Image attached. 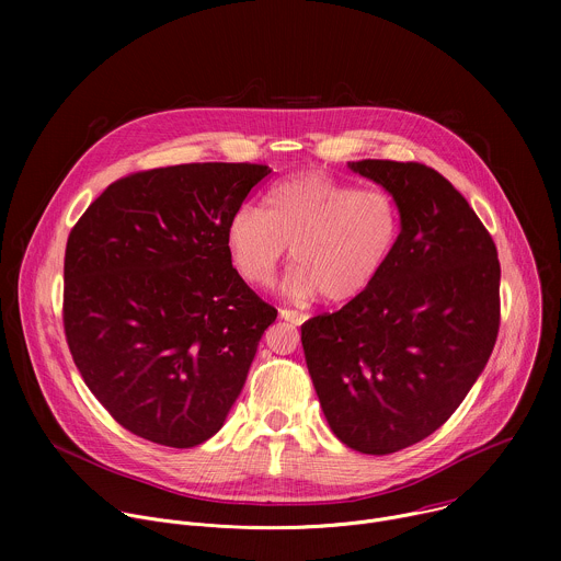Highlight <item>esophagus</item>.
I'll return each instance as SVG.
<instances>
[{
    "label": "esophagus",
    "mask_w": 561,
    "mask_h": 561,
    "mask_svg": "<svg viewBox=\"0 0 561 561\" xmlns=\"http://www.w3.org/2000/svg\"><path fill=\"white\" fill-rule=\"evenodd\" d=\"M279 314H282V319H286V322H290V324H304L306 319H308V314L306 312H301V310H293V308H282L279 310Z\"/></svg>",
    "instance_id": "esophagus-1"
}]
</instances>
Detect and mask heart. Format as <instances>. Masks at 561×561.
<instances>
[{
    "instance_id": "b5f03b06",
    "label": "heart",
    "mask_w": 561,
    "mask_h": 561,
    "mask_svg": "<svg viewBox=\"0 0 561 561\" xmlns=\"http://www.w3.org/2000/svg\"><path fill=\"white\" fill-rule=\"evenodd\" d=\"M402 234V206L386 188H359L322 171L275 184L262 202L226 224L228 257L247 284H273L290 247L286 290L329 301L364 295L390 262Z\"/></svg>"
}]
</instances>
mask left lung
Instances as JSON below:
<instances>
[{
  "mask_svg": "<svg viewBox=\"0 0 561 561\" xmlns=\"http://www.w3.org/2000/svg\"><path fill=\"white\" fill-rule=\"evenodd\" d=\"M351 169L402 206V234L379 279L301 327L306 366L331 431L390 455L433 435L463 402L500 333V260L466 197L417 162Z\"/></svg>",
  "mask_w": 561,
  "mask_h": 561,
  "instance_id": "left-lung-1",
  "label": "left lung"
}]
</instances>
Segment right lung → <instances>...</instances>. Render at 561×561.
Listing matches in <instances>:
<instances>
[{"label": "right lung", "mask_w": 561, "mask_h": 561, "mask_svg": "<svg viewBox=\"0 0 561 561\" xmlns=\"http://www.w3.org/2000/svg\"><path fill=\"white\" fill-rule=\"evenodd\" d=\"M271 175L180 164L113 182L72 226L64 333L111 417L171 448L213 437L277 310L239 277L226 224Z\"/></svg>", "instance_id": "right-lung-1"}]
</instances>
